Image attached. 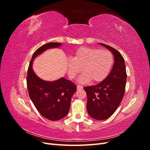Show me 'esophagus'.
Wrapping results in <instances>:
<instances>
[{"mask_svg":"<svg viewBox=\"0 0 150 150\" xmlns=\"http://www.w3.org/2000/svg\"><path fill=\"white\" fill-rule=\"evenodd\" d=\"M83 88V86H80V85L77 86V89H81Z\"/></svg>","mask_w":150,"mask_h":150,"instance_id":"esophagus-1","label":"esophagus"}]
</instances>
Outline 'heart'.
Returning <instances> with one entry per match:
<instances>
[{
    "label": "heart",
    "mask_w": 150,
    "mask_h": 150,
    "mask_svg": "<svg viewBox=\"0 0 150 150\" xmlns=\"http://www.w3.org/2000/svg\"><path fill=\"white\" fill-rule=\"evenodd\" d=\"M112 63V54L108 50L82 47L76 51L73 59L67 60V74L74 79L83 68L84 73L79 77V83L86 84L91 80L99 82L106 78Z\"/></svg>",
    "instance_id": "b5f03b06"
}]
</instances>
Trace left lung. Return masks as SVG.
<instances>
[{"mask_svg": "<svg viewBox=\"0 0 150 150\" xmlns=\"http://www.w3.org/2000/svg\"><path fill=\"white\" fill-rule=\"evenodd\" d=\"M114 56V64L110 73L97 85L84 87L88 97L86 108L89 115L93 119L104 120L109 118L118 108L123 98L126 72L125 62L120 52L103 43Z\"/></svg>", "mask_w": 150, "mask_h": 150, "instance_id": "obj_1", "label": "left lung"}]
</instances>
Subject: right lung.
<instances>
[{
    "instance_id": "right-lung-1",
    "label": "right lung",
    "mask_w": 150,
    "mask_h": 150,
    "mask_svg": "<svg viewBox=\"0 0 150 150\" xmlns=\"http://www.w3.org/2000/svg\"><path fill=\"white\" fill-rule=\"evenodd\" d=\"M62 44L49 42L36 50L30 60L27 76V86L31 101L40 114L51 121L61 120L68 114L71 98L77 87L64 78L54 81L40 79L34 72L33 63L35 58L45 51L60 47Z\"/></svg>"
}]
</instances>
